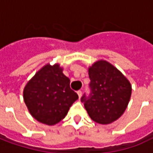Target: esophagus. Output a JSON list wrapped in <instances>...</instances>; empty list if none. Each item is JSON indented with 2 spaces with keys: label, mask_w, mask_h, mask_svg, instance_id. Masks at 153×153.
Returning <instances> with one entry per match:
<instances>
[{
  "label": "esophagus",
  "mask_w": 153,
  "mask_h": 153,
  "mask_svg": "<svg viewBox=\"0 0 153 153\" xmlns=\"http://www.w3.org/2000/svg\"><path fill=\"white\" fill-rule=\"evenodd\" d=\"M77 93H78V96H79V97H81V96H82V91L81 90H79V91H77Z\"/></svg>",
  "instance_id": "obj_1"
}]
</instances>
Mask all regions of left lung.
<instances>
[{"label":"left lung","mask_w":153,"mask_h":153,"mask_svg":"<svg viewBox=\"0 0 153 153\" xmlns=\"http://www.w3.org/2000/svg\"><path fill=\"white\" fill-rule=\"evenodd\" d=\"M89 96L84 93L81 102L93 121L111 124L127 108L131 97V84L123 74L106 60H98L88 68Z\"/></svg>","instance_id":"obj_1"}]
</instances>
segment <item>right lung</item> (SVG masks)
I'll list each match as a JSON object with an SVG mask.
<instances>
[{
	"label": "right lung",
	"instance_id": "obj_1",
	"mask_svg": "<svg viewBox=\"0 0 153 153\" xmlns=\"http://www.w3.org/2000/svg\"><path fill=\"white\" fill-rule=\"evenodd\" d=\"M70 83L59 64H47L38 70L24 89V100L32 116L47 125L63 120L79 98Z\"/></svg>",
	"mask_w": 153,
	"mask_h": 153
}]
</instances>
